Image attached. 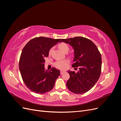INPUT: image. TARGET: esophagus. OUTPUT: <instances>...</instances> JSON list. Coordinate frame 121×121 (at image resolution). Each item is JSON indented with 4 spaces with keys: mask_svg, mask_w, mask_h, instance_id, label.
Segmentation results:
<instances>
[{
    "mask_svg": "<svg viewBox=\"0 0 121 121\" xmlns=\"http://www.w3.org/2000/svg\"><path fill=\"white\" fill-rule=\"evenodd\" d=\"M65 71H60V74H64V73H65Z\"/></svg>",
    "mask_w": 121,
    "mask_h": 121,
    "instance_id": "esophagus-1",
    "label": "esophagus"
}]
</instances>
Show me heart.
<instances>
[{
	"label": "heart",
	"instance_id": "1",
	"mask_svg": "<svg viewBox=\"0 0 121 121\" xmlns=\"http://www.w3.org/2000/svg\"><path fill=\"white\" fill-rule=\"evenodd\" d=\"M58 47L60 49L61 52H68L69 50V47L68 45L66 43H61L59 45H58ZM52 48H51L49 50V53L50 54L51 52H52ZM69 61L67 60H57L56 61L54 64V66L56 67L58 69H64L65 68V67L68 65L69 64Z\"/></svg>",
	"mask_w": 121,
	"mask_h": 121
}]
</instances>
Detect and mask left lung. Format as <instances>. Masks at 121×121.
I'll return each mask as SVG.
<instances>
[{"label": "left lung", "mask_w": 121, "mask_h": 121, "mask_svg": "<svg viewBox=\"0 0 121 121\" xmlns=\"http://www.w3.org/2000/svg\"><path fill=\"white\" fill-rule=\"evenodd\" d=\"M74 50L73 67H79L77 73L68 71L69 79L67 82L68 89L76 94H83L90 90L99 78L101 57L97 46L90 40L82 37L62 39Z\"/></svg>", "instance_id": "8db88e82"}]
</instances>
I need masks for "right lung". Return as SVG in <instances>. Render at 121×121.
I'll return each mask as SVG.
<instances>
[{"instance_id":"1","label":"right lung","mask_w":121,"mask_h":121,"mask_svg":"<svg viewBox=\"0 0 121 121\" xmlns=\"http://www.w3.org/2000/svg\"><path fill=\"white\" fill-rule=\"evenodd\" d=\"M60 39L39 37L30 40L22 52L19 69L25 85L36 93L44 94L52 90L60 71L54 68L45 69L44 58L48 56L50 49Z\"/></svg>"}]
</instances>
